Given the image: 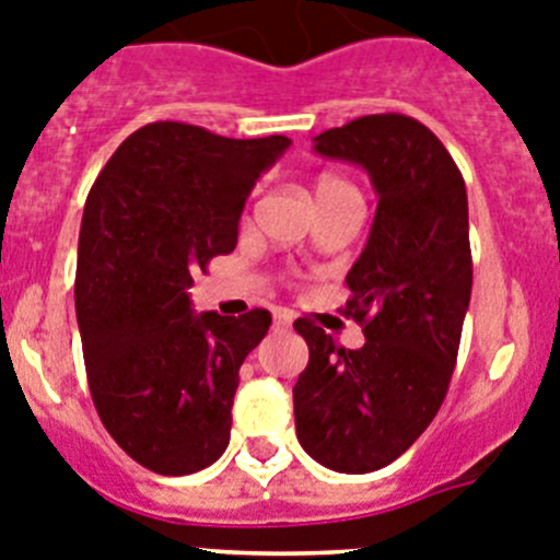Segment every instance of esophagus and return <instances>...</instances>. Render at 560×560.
Listing matches in <instances>:
<instances>
[{"mask_svg":"<svg viewBox=\"0 0 560 560\" xmlns=\"http://www.w3.org/2000/svg\"><path fill=\"white\" fill-rule=\"evenodd\" d=\"M273 324L279 326V329H287V326L292 324V315H290V312H287V310H279V312H276V315H273Z\"/></svg>","mask_w":560,"mask_h":560,"instance_id":"obj_1","label":"esophagus"}]
</instances>
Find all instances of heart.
<instances>
[{
    "instance_id": "b5f03b06",
    "label": "heart",
    "mask_w": 560,
    "mask_h": 560,
    "mask_svg": "<svg viewBox=\"0 0 560 560\" xmlns=\"http://www.w3.org/2000/svg\"><path fill=\"white\" fill-rule=\"evenodd\" d=\"M331 192H357V189L349 180L337 178V175H320V178L315 180V198H324V195Z\"/></svg>"
}]
</instances>
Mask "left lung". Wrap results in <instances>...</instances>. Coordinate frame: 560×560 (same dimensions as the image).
<instances>
[{
  "label": "left lung",
  "mask_w": 560,
  "mask_h": 560,
  "mask_svg": "<svg viewBox=\"0 0 560 560\" xmlns=\"http://www.w3.org/2000/svg\"><path fill=\"white\" fill-rule=\"evenodd\" d=\"M315 150L368 170L380 195L365 250L346 276L342 315L362 326L342 349L306 317L310 362L292 387L310 457L368 475L410 450L450 390L471 299L466 184L450 150L405 114H371L315 136Z\"/></svg>",
  "instance_id": "obj_1"
}]
</instances>
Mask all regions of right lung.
<instances>
[{"label":"right lung","mask_w":560,"mask_h":560,"mask_svg":"<svg viewBox=\"0 0 560 560\" xmlns=\"http://www.w3.org/2000/svg\"><path fill=\"white\" fill-rule=\"evenodd\" d=\"M287 148L150 122L85 198L74 310L89 390L110 438L155 475H192L229 446L240 365L273 317L198 315L186 290L236 248L245 200Z\"/></svg>","instance_id":"1"}]
</instances>
